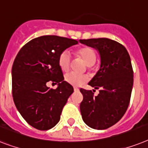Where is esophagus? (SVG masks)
<instances>
[{"mask_svg":"<svg viewBox=\"0 0 148 148\" xmlns=\"http://www.w3.org/2000/svg\"><path fill=\"white\" fill-rule=\"evenodd\" d=\"M74 91H75V92H78V91H79V89L78 88H75V87H74Z\"/></svg>","mask_w":148,"mask_h":148,"instance_id":"1","label":"esophagus"}]
</instances>
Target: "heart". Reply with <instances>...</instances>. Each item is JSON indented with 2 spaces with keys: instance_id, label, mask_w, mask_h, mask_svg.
Here are the masks:
<instances>
[{
  "instance_id": "heart-1",
  "label": "heart",
  "mask_w": 148,
  "mask_h": 148,
  "mask_svg": "<svg viewBox=\"0 0 148 148\" xmlns=\"http://www.w3.org/2000/svg\"><path fill=\"white\" fill-rule=\"evenodd\" d=\"M75 55L83 60L88 66H92L96 60V53L92 48L89 47H83L75 51ZM59 66L63 72H67L70 66V56L68 52L64 51L59 56ZM88 80L86 75H78L76 73H69L65 75V81L71 86H80Z\"/></svg>"
}]
</instances>
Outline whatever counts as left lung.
I'll list each match as a JSON object with an SVG mask.
<instances>
[{"label": "left lung", "instance_id": "obj_1", "mask_svg": "<svg viewBox=\"0 0 148 148\" xmlns=\"http://www.w3.org/2000/svg\"><path fill=\"white\" fill-rule=\"evenodd\" d=\"M100 56V68L88 85L100 88L95 96L91 90L81 88L82 120L88 127L104 130L116 124L126 112L133 87V69L127 49L108 38L79 40Z\"/></svg>", "mask_w": 148, "mask_h": 148}]
</instances>
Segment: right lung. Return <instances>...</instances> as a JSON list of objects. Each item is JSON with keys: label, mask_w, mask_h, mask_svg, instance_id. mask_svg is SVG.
Instances as JSON below:
<instances>
[{"label": "right lung", "mask_w": 148, "mask_h": 148, "mask_svg": "<svg viewBox=\"0 0 148 148\" xmlns=\"http://www.w3.org/2000/svg\"><path fill=\"white\" fill-rule=\"evenodd\" d=\"M78 41L48 35L33 39L16 55L12 66V94L16 109L29 125L41 131L53 127L73 87L59 66V56ZM51 81L56 90L46 86Z\"/></svg>", "instance_id": "add662e5"}]
</instances>
